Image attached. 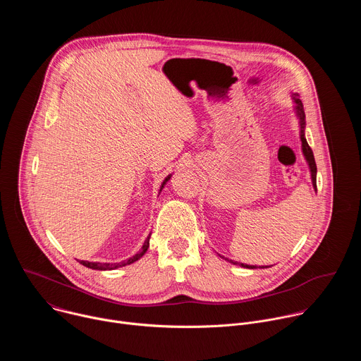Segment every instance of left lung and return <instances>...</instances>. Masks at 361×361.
I'll return each mask as SVG.
<instances>
[{
  "instance_id": "left-lung-1",
  "label": "left lung",
  "mask_w": 361,
  "mask_h": 361,
  "mask_svg": "<svg viewBox=\"0 0 361 361\" xmlns=\"http://www.w3.org/2000/svg\"><path fill=\"white\" fill-rule=\"evenodd\" d=\"M298 94H293V99L295 102V113L298 116V120H300V138H301V147H302V154L308 163V167H310V173H312V181H313V187L317 190V166H316V161H314V154H313V149L310 148V145H308L305 137H304V127H305V114H304V109H302V102L301 99L297 97ZM228 260V259H226ZM230 263L233 264H240L241 267H245V269H255V266H248V264H243V263H237V262H233V260H228Z\"/></svg>"
}]
</instances>
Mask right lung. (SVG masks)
I'll list each match as a JSON object with an SVG mask.
<instances>
[{
	"mask_svg": "<svg viewBox=\"0 0 361 361\" xmlns=\"http://www.w3.org/2000/svg\"><path fill=\"white\" fill-rule=\"evenodd\" d=\"M170 177H171V176H169V177L163 181L160 191L163 190L164 184L170 180ZM148 241H149V237H147V240H145V243H144V245H142V250H141L138 254L133 255L131 259L124 260V262H121V263L110 264V263H91V262H84V260H81V262H80V264H82V266H85V267H88V269H92V270H114V269H118V267H124V266H127V264H131V263L137 262V260L140 259V257H142V255L145 254V251H147V248H148V245H149V243H148Z\"/></svg>",
	"mask_w": 361,
	"mask_h": 361,
	"instance_id": "obj_1",
	"label": "right lung"
}]
</instances>
